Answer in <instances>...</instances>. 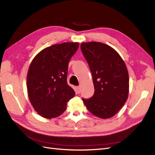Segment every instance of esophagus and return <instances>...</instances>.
<instances>
[{"label":"esophagus","instance_id":"esophagus-1","mask_svg":"<svg viewBox=\"0 0 155 155\" xmlns=\"http://www.w3.org/2000/svg\"><path fill=\"white\" fill-rule=\"evenodd\" d=\"M80 92H81V88H80V87H76V93H77V94H79V93H80Z\"/></svg>","mask_w":155,"mask_h":155}]
</instances>
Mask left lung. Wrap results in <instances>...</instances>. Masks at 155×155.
Wrapping results in <instances>:
<instances>
[{"label":"left lung","instance_id":"8db88e82","mask_svg":"<svg viewBox=\"0 0 155 155\" xmlns=\"http://www.w3.org/2000/svg\"><path fill=\"white\" fill-rule=\"evenodd\" d=\"M81 50L91 71L95 89L91 97L83 98L84 104L94 116L111 118L128 97L129 79L126 65L118 52L107 45L83 43Z\"/></svg>","mask_w":155,"mask_h":155}]
</instances>
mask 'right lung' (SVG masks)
<instances>
[{"label":"right lung","mask_w":155,"mask_h":155,"mask_svg":"<svg viewBox=\"0 0 155 155\" xmlns=\"http://www.w3.org/2000/svg\"><path fill=\"white\" fill-rule=\"evenodd\" d=\"M78 43H64L41 51L30 64L27 76L28 94L37 113L46 118L60 116L75 92L67 83L70 59Z\"/></svg>","instance_id":"add662e5"}]
</instances>
